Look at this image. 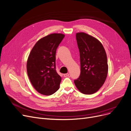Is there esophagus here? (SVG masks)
<instances>
[{
  "label": "esophagus",
  "mask_w": 131,
  "mask_h": 131,
  "mask_svg": "<svg viewBox=\"0 0 131 131\" xmlns=\"http://www.w3.org/2000/svg\"><path fill=\"white\" fill-rule=\"evenodd\" d=\"M69 76V74L68 73L63 74V76H64V77H68V76Z\"/></svg>",
  "instance_id": "34e87169"
}]
</instances>
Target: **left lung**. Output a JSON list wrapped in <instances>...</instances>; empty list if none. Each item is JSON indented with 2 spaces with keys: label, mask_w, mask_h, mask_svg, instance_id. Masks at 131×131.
<instances>
[{
  "label": "left lung",
  "mask_w": 131,
  "mask_h": 131,
  "mask_svg": "<svg viewBox=\"0 0 131 131\" xmlns=\"http://www.w3.org/2000/svg\"><path fill=\"white\" fill-rule=\"evenodd\" d=\"M76 40L80 53V74L74 83L80 92L92 94L100 89L106 79L107 54L102 43L89 35L77 33Z\"/></svg>",
  "instance_id": "8db88e82"
}]
</instances>
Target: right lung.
<instances>
[{"label":"right lung","mask_w":131,"mask_h":131,"mask_svg":"<svg viewBox=\"0 0 131 131\" xmlns=\"http://www.w3.org/2000/svg\"><path fill=\"white\" fill-rule=\"evenodd\" d=\"M64 35L53 34L40 39L31 51L27 61V73L37 91L45 95L57 92L61 77L56 70V51Z\"/></svg>","instance_id":"right-lung-1"}]
</instances>
